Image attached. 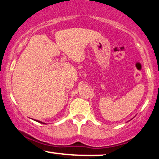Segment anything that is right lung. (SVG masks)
Segmentation results:
<instances>
[{
  "mask_svg": "<svg viewBox=\"0 0 159 159\" xmlns=\"http://www.w3.org/2000/svg\"><path fill=\"white\" fill-rule=\"evenodd\" d=\"M36 121H37V122H39V123H42V122H40V121H38V120H36ZM43 124H45V123H43Z\"/></svg>",
  "mask_w": 159,
  "mask_h": 159,
  "instance_id": "add662e5",
  "label": "right lung"
}]
</instances>
